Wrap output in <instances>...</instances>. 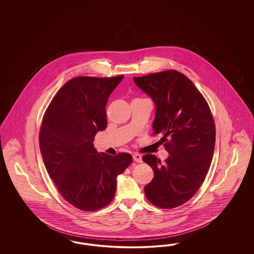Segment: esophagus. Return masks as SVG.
Listing matches in <instances>:
<instances>
[{"label":"esophagus","mask_w":254,"mask_h":254,"mask_svg":"<svg viewBox=\"0 0 254 254\" xmlns=\"http://www.w3.org/2000/svg\"><path fill=\"white\" fill-rule=\"evenodd\" d=\"M133 159H134V161L137 162V163H141V162H142L141 155L139 154H133Z\"/></svg>","instance_id":"obj_1"}]
</instances>
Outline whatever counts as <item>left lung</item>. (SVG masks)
Here are the masks:
<instances>
[{"label":"left lung","instance_id":"left-lung-1","mask_svg":"<svg viewBox=\"0 0 254 254\" xmlns=\"http://www.w3.org/2000/svg\"><path fill=\"white\" fill-rule=\"evenodd\" d=\"M134 82L156 105L154 134L161 135L169 154L164 162L142 156L154 170L145 195L158 208H177L192 198L208 174L215 147L213 116L199 90L178 70L134 77Z\"/></svg>","mask_w":254,"mask_h":254}]
</instances>
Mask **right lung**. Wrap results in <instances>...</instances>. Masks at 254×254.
Here are the masks:
<instances>
[{
  "label": "right lung",
  "instance_id": "right-lung-1",
  "mask_svg": "<svg viewBox=\"0 0 254 254\" xmlns=\"http://www.w3.org/2000/svg\"><path fill=\"white\" fill-rule=\"evenodd\" d=\"M123 77H75L55 95L43 117L39 145L46 170L63 198L81 210L110 204L116 177L133 161L127 153L99 154L93 145L97 132L107 127L108 99Z\"/></svg>",
  "mask_w": 254,
  "mask_h": 254
}]
</instances>
